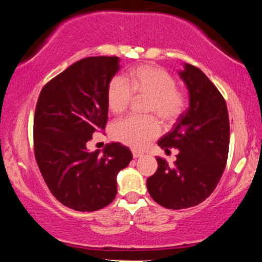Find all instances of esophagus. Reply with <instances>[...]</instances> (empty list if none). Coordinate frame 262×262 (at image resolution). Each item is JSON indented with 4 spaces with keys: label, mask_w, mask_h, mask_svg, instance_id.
Returning <instances> with one entry per match:
<instances>
[{
    "label": "esophagus",
    "mask_w": 262,
    "mask_h": 262,
    "mask_svg": "<svg viewBox=\"0 0 262 262\" xmlns=\"http://www.w3.org/2000/svg\"><path fill=\"white\" fill-rule=\"evenodd\" d=\"M132 155H133L134 158H139V157L144 156V153L140 151H137V149H132Z\"/></svg>",
    "instance_id": "obj_1"
}]
</instances>
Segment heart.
Returning <instances> with one entry per match:
<instances>
[{
  "label": "heart",
  "instance_id": "heart-1",
  "mask_svg": "<svg viewBox=\"0 0 262 262\" xmlns=\"http://www.w3.org/2000/svg\"><path fill=\"white\" fill-rule=\"evenodd\" d=\"M134 97H147L146 114L157 115L164 122L176 121L187 107V93L176 86L175 78L158 66L144 64L132 69L125 79L116 76L107 87V106L114 114L128 109ZM162 132L153 116H127L111 127L115 140L133 148H144Z\"/></svg>",
  "mask_w": 262,
  "mask_h": 262
}]
</instances>
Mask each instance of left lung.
Instances as JSON below:
<instances>
[{"label": "left lung", "instance_id": "left-lung-1", "mask_svg": "<svg viewBox=\"0 0 262 262\" xmlns=\"http://www.w3.org/2000/svg\"><path fill=\"white\" fill-rule=\"evenodd\" d=\"M189 91V107L158 141L165 152L179 148L175 165L157 158L158 169L147 190L160 206L182 210L196 206L213 193L229 153L230 123L226 102L213 82L195 66L180 73Z\"/></svg>", "mask_w": 262, "mask_h": 262}]
</instances>
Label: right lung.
Wrapping results in <instances>:
<instances>
[{
	"label": "right lung",
	"mask_w": 262,
	"mask_h": 262,
	"mask_svg": "<svg viewBox=\"0 0 262 262\" xmlns=\"http://www.w3.org/2000/svg\"><path fill=\"white\" fill-rule=\"evenodd\" d=\"M117 56L82 58L45 83L33 120L38 167L62 205L93 212L111 204L116 176L130 162V149L113 142L103 153L87 142L107 122V87L120 71Z\"/></svg>",
	"instance_id": "obj_1"
}]
</instances>
